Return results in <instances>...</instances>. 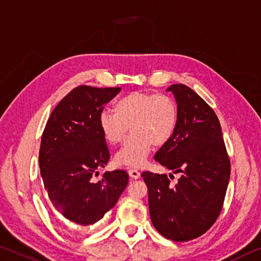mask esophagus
<instances>
[{
  "label": "esophagus",
  "mask_w": 261,
  "mask_h": 261,
  "mask_svg": "<svg viewBox=\"0 0 261 261\" xmlns=\"http://www.w3.org/2000/svg\"><path fill=\"white\" fill-rule=\"evenodd\" d=\"M129 174L132 179H139V176H140L139 171L136 168H129Z\"/></svg>",
  "instance_id": "esophagus-1"
}]
</instances>
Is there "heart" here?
Wrapping results in <instances>:
<instances>
[{
    "label": "heart",
    "mask_w": 261,
    "mask_h": 261,
    "mask_svg": "<svg viewBox=\"0 0 261 261\" xmlns=\"http://www.w3.org/2000/svg\"><path fill=\"white\" fill-rule=\"evenodd\" d=\"M113 110L114 114L102 111L97 124L110 145L121 143L130 126L132 135L115 155L119 166H142L152 146L166 145L176 129L177 107L168 95L132 92L116 100Z\"/></svg>",
    "instance_id": "1"
}]
</instances>
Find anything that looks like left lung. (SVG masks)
<instances>
[{
	"instance_id": "1",
	"label": "left lung",
	"mask_w": 261,
	"mask_h": 261,
	"mask_svg": "<svg viewBox=\"0 0 261 261\" xmlns=\"http://www.w3.org/2000/svg\"><path fill=\"white\" fill-rule=\"evenodd\" d=\"M167 92L175 95L177 124L154 160L181 176L174 186L169 180L172 174L145 171L142 177L156 231L171 241L188 242L205 233L220 216L230 179V158L212 107L186 85H172Z\"/></svg>"
}]
</instances>
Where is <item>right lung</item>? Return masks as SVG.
<instances>
[{"label":"right lung","instance_id":"obj_1","mask_svg":"<svg viewBox=\"0 0 261 261\" xmlns=\"http://www.w3.org/2000/svg\"><path fill=\"white\" fill-rule=\"evenodd\" d=\"M119 92V87H75L53 109L41 135L44 187L58 212L76 224L100 221L117 203L129 181L124 169L106 172L101 181H92L110 159L98 116Z\"/></svg>","mask_w":261,"mask_h":261}]
</instances>
